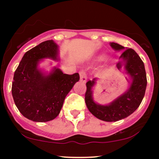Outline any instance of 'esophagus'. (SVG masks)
<instances>
[{"label":"esophagus","mask_w":159,"mask_h":159,"mask_svg":"<svg viewBox=\"0 0 159 159\" xmlns=\"http://www.w3.org/2000/svg\"><path fill=\"white\" fill-rule=\"evenodd\" d=\"M79 75H80V81L83 82V83H86L87 78V75H86L85 72H84V71H81V72H79Z\"/></svg>","instance_id":"34e87169"}]
</instances>
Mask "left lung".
Instances as JSON below:
<instances>
[{"label":"left lung","instance_id":"obj_1","mask_svg":"<svg viewBox=\"0 0 159 159\" xmlns=\"http://www.w3.org/2000/svg\"><path fill=\"white\" fill-rule=\"evenodd\" d=\"M111 48L115 51L125 49L117 43H111ZM120 61L117 67H124L126 74L131 78L130 87L128 90L114 100L109 105H102L96 103L93 98L92 88L96 78L88 81L86 84L85 102L87 108L98 119L106 122H116L127 117L139 107L145 95L147 88V74L143 62L135 51L126 48L120 57Z\"/></svg>","mask_w":159,"mask_h":159}]
</instances>
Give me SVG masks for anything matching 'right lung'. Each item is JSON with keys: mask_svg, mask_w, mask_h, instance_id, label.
<instances>
[{"mask_svg": "<svg viewBox=\"0 0 159 159\" xmlns=\"http://www.w3.org/2000/svg\"><path fill=\"white\" fill-rule=\"evenodd\" d=\"M58 60V45L47 40L27 51L15 71L12 84L14 102L25 117L48 122L58 116L66 96L79 81V74H63L54 67L48 75L38 69L41 60Z\"/></svg>", "mask_w": 159, "mask_h": 159, "instance_id": "1", "label": "right lung"}]
</instances>
